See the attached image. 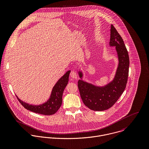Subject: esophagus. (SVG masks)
<instances>
[{
  "instance_id": "1",
  "label": "esophagus",
  "mask_w": 149,
  "mask_h": 149,
  "mask_svg": "<svg viewBox=\"0 0 149 149\" xmlns=\"http://www.w3.org/2000/svg\"><path fill=\"white\" fill-rule=\"evenodd\" d=\"M70 76L73 79H77V74L75 71H71L70 73Z\"/></svg>"
}]
</instances>
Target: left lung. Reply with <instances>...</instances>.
I'll list each match as a JSON object with an SVG mask.
<instances>
[{"mask_svg":"<svg viewBox=\"0 0 149 149\" xmlns=\"http://www.w3.org/2000/svg\"><path fill=\"white\" fill-rule=\"evenodd\" d=\"M109 44L116 46L119 61L113 80L104 87L95 86L80 80L78 81V88L84 104L93 111H104L112 106L123 93L127 82L130 64L127 50L113 24L111 26ZM79 75L82 77L81 72Z\"/></svg>","mask_w":149,"mask_h":149,"instance_id":"obj_1","label":"left lung"}]
</instances>
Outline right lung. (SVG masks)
Segmentation results:
<instances>
[{"mask_svg": "<svg viewBox=\"0 0 149 149\" xmlns=\"http://www.w3.org/2000/svg\"><path fill=\"white\" fill-rule=\"evenodd\" d=\"M70 72V70L66 72L64 76L57 82L53 88L50 98L46 103L40 106L29 105L21 101L17 96L18 101L26 109L35 113L44 115H51L55 113L61 106L63 92L68 84Z\"/></svg>", "mask_w": 149, "mask_h": 149, "instance_id": "1", "label": "right lung"}]
</instances>
